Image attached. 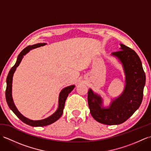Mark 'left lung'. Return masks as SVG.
I'll list each match as a JSON object with an SVG mask.
<instances>
[{"mask_svg":"<svg viewBox=\"0 0 151 151\" xmlns=\"http://www.w3.org/2000/svg\"><path fill=\"white\" fill-rule=\"evenodd\" d=\"M120 50L111 56L119 60L124 70L125 86L123 93L112 99L108 106H104L100 95L89 89L88 101L90 113L99 123L119 124L127 121L139 108L143 99L145 85V74L138 55L130 48L120 44Z\"/></svg>","mask_w":151,"mask_h":151,"instance_id":"1","label":"left lung"}]
</instances>
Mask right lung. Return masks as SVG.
<instances>
[{"label": "right lung", "instance_id": "add662e5", "mask_svg": "<svg viewBox=\"0 0 151 151\" xmlns=\"http://www.w3.org/2000/svg\"><path fill=\"white\" fill-rule=\"evenodd\" d=\"M45 43H37L33 45L28 46L27 47L25 48L24 49L22 50L21 53L19 54L17 57V61L14 67H12V68L9 70V72L7 78H6V102H7L9 108L11 109L13 111V112L17 115V117L21 119L22 122H24V123H26L30 126L32 127H45L47 125H49L52 124L54 122L56 121L58 119L62 116L63 114L64 106H65V102L66 101V99L67 96L69 95L70 92L72 91L73 89L75 88V85H71L69 86H67L66 88H64L62 91H60L59 95V99H58V108L56 110V111L54 113L51 115L50 116L44 119L41 120H32L26 117H24L22 115L20 112L19 111L17 108H16L15 105L14 104V100L12 98V81H13V76L15 71L17 67L19 65V64L21 62L22 59L23 58L24 55L29 52V51L33 49H36V48L40 47L41 46L45 45Z\"/></svg>", "mask_w": 151, "mask_h": 151}]
</instances>
